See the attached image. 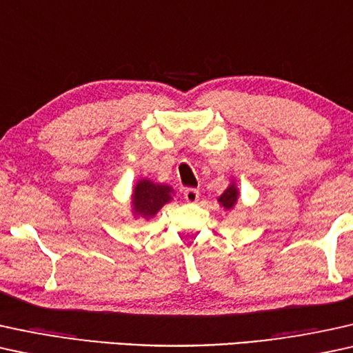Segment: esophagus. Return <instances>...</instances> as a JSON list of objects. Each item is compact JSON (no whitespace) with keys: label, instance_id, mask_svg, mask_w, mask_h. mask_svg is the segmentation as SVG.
<instances>
[{"label":"esophagus","instance_id":"obj_1","mask_svg":"<svg viewBox=\"0 0 353 353\" xmlns=\"http://www.w3.org/2000/svg\"><path fill=\"white\" fill-rule=\"evenodd\" d=\"M184 199H185V201H189V203H195V201H199V199H200V192L196 189H185Z\"/></svg>","mask_w":353,"mask_h":353}]
</instances>
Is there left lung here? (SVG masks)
<instances>
[{"mask_svg":"<svg viewBox=\"0 0 353 353\" xmlns=\"http://www.w3.org/2000/svg\"><path fill=\"white\" fill-rule=\"evenodd\" d=\"M239 196H241L239 187L236 184V181L231 179V184L228 185V189H225L223 194L218 196V203H219L221 208H224V211L234 210V206H236L237 201H239Z\"/></svg>","mask_w":353,"mask_h":353,"instance_id":"obj_1","label":"left lung"}]
</instances>
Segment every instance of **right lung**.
<instances>
[{"instance_id": "obj_1", "label": "right lung", "mask_w": 353, "mask_h": 353, "mask_svg": "<svg viewBox=\"0 0 353 353\" xmlns=\"http://www.w3.org/2000/svg\"><path fill=\"white\" fill-rule=\"evenodd\" d=\"M174 195L176 192L171 185L142 177L135 182L130 194V213L134 219H153L164 205L172 201Z\"/></svg>"}]
</instances>
